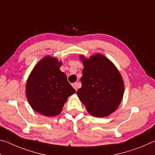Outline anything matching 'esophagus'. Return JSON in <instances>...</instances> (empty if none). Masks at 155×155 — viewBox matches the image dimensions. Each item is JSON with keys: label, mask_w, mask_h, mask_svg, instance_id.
I'll return each instance as SVG.
<instances>
[{"label": "esophagus", "mask_w": 155, "mask_h": 155, "mask_svg": "<svg viewBox=\"0 0 155 155\" xmlns=\"http://www.w3.org/2000/svg\"><path fill=\"white\" fill-rule=\"evenodd\" d=\"M78 85H79V83H73V84H72V86L76 90V91L77 90L78 87Z\"/></svg>", "instance_id": "obj_1"}]
</instances>
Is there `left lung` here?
Wrapping results in <instances>:
<instances>
[{
  "mask_svg": "<svg viewBox=\"0 0 155 155\" xmlns=\"http://www.w3.org/2000/svg\"><path fill=\"white\" fill-rule=\"evenodd\" d=\"M84 68L77 95L93 117L109 116L119 106L124 94L121 74L111 61L101 54L89 58L81 55Z\"/></svg>",
  "mask_w": 155,
  "mask_h": 155,
  "instance_id": "obj_1",
  "label": "left lung"
}]
</instances>
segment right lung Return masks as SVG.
I'll return each mask as SVG.
<instances>
[{
  "label": "right lung",
  "mask_w": 155,
  "mask_h": 155,
  "mask_svg": "<svg viewBox=\"0 0 155 155\" xmlns=\"http://www.w3.org/2000/svg\"><path fill=\"white\" fill-rule=\"evenodd\" d=\"M62 62L51 56L43 58L27 81L26 97L34 111L46 117L59 114L68 98L76 92L60 68Z\"/></svg>",
  "instance_id": "1"
}]
</instances>
